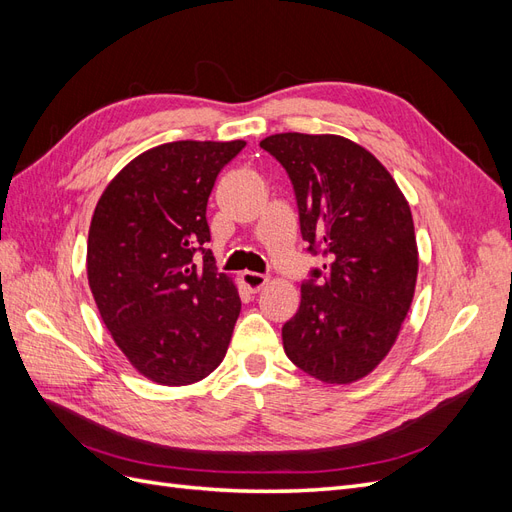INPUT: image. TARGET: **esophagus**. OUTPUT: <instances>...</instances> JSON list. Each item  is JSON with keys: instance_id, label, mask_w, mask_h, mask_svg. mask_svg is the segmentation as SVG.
Returning a JSON list of instances; mask_svg holds the SVG:
<instances>
[{"instance_id": "34e87169", "label": "esophagus", "mask_w": 512, "mask_h": 512, "mask_svg": "<svg viewBox=\"0 0 512 512\" xmlns=\"http://www.w3.org/2000/svg\"><path fill=\"white\" fill-rule=\"evenodd\" d=\"M243 277V284L250 288L252 292H258L262 286H265L269 282V275L265 273H256V271H243L241 273Z\"/></svg>"}]
</instances>
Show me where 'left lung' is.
<instances>
[{"label": "left lung", "mask_w": 512, "mask_h": 512, "mask_svg": "<svg viewBox=\"0 0 512 512\" xmlns=\"http://www.w3.org/2000/svg\"><path fill=\"white\" fill-rule=\"evenodd\" d=\"M260 147L292 181L307 250L327 258L282 327L286 356L324 384H352L391 352L410 312L418 273L410 205L350 138L284 132Z\"/></svg>", "instance_id": "8db88e82"}]
</instances>
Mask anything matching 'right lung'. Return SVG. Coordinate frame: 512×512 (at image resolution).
I'll list each match as a JSON object with an SVG mask.
<instances>
[{
	"label": "right lung",
	"instance_id": "add662e5",
	"mask_svg": "<svg viewBox=\"0 0 512 512\" xmlns=\"http://www.w3.org/2000/svg\"><path fill=\"white\" fill-rule=\"evenodd\" d=\"M243 147L245 141L158 145L123 166L96 205L89 288L115 344L151 382L194 384L226 356L241 299L205 247L207 200Z\"/></svg>",
	"mask_w": 512,
	"mask_h": 512
}]
</instances>
